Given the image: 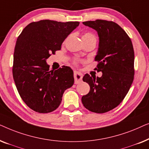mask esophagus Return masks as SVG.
<instances>
[{"mask_svg": "<svg viewBox=\"0 0 149 149\" xmlns=\"http://www.w3.org/2000/svg\"><path fill=\"white\" fill-rule=\"evenodd\" d=\"M74 78L75 84H78V83H81V81H82V78H83L82 73L77 72V71H74Z\"/></svg>", "mask_w": 149, "mask_h": 149, "instance_id": "esophagus-1", "label": "esophagus"}]
</instances>
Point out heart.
<instances>
[{"mask_svg":"<svg viewBox=\"0 0 149 149\" xmlns=\"http://www.w3.org/2000/svg\"><path fill=\"white\" fill-rule=\"evenodd\" d=\"M83 37H95V36L91 33H86L83 35Z\"/></svg>","mask_w":149,"mask_h":149,"instance_id":"obj_1","label":"heart"}]
</instances>
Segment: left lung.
<instances>
[{"label": "left lung", "instance_id": "1", "mask_svg": "<svg viewBox=\"0 0 149 149\" xmlns=\"http://www.w3.org/2000/svg\"><path fill=\"white\" fill-rule=\"evenodd\" d=\"M96 30L99 47L95 69L101 77L85 74L83 81L90 91L81 98L87 110L104 113L117 107L127 95L134 76V52L132 40L121 26L112 21L96 19L83 22Z\"/></svg>", "mask_w": 149, "mask_h": 149}]
</instances>
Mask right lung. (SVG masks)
I'll use <instances>...</instances> for the list:
<instances>
[{
  "label": "right lung",
  "mask_w": 149,
  "mask_h": 149,
  "mask_svg": "<svg viewBox=\"0 0 149 149\" xmlns=\"http://www.w3.org/2000/svg\"><path fill=\"white\" fill-rule=\"evenodd\" d=\"M79 22L40 20L24 28L16 41L13 77L18 93L28 107L48 113L60 106L64 91L74 84L73 71L63 66L51 70L46 60L61 49Z\"/></svg>",
  "instance_id": "add662e5"
}]
</instances>
